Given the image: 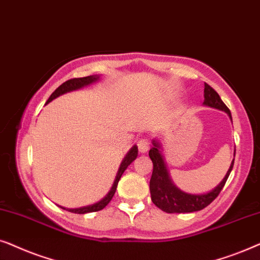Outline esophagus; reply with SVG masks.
<instances>
[{"mask_svg": "<svg viewBox=\"0 0 260 260\" xmlns=\"http://www.w3.org/2000/svg\"><path fill=\"white\" fill-rule=\"evenodd\" d=\"M138 148H139V152L140 153H146L148 151V148H150V141L147 139H140L138 141Z\"/></svg>", "mask_w": 260, "mask_h": 260, "instance_id": "esophagus-1", "label": "esophagus"}]
</instances>
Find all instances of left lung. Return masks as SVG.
Listing matches in <instances>:
<instances>
[{
	"instance_id": "8db88e82",
	"label": "left lung",
	"mask_w": 260,
	"mask_h": 260,
	"mask_svg": "<svg viewBox=\"0 0 260 260\" xmlns=\"http://www.w3.org/2000/svg\"><path fill=\"white\" fill-rule=\"evenodd\" d=\"M203 105L216 108L219 110H223L228 114V116L232 119L230 109L222 102L220 96L214 90L212 86L205 83V102ZM153 147L148 152L152 162H153V172L150 181V191L152 202L166 213H192L206 208L209 206L214 200L219 196V193L226 184L228 176H230L232 169L234 165V159L231 162L230 169H228L226 176L221 181V183L216 188H214L212 191L207 193H188L178 189L171 181L170 175H169L168 168L164 157L161 155L160 144L158 140H153ZM235 155V151H234Z\"/></svg>"
}]
</instances>
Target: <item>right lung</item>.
<instances>
[{"instance_id": "1", "label": "right lung", "mask_w": 260, "mask_h": 260, "mask_svg": "<svg viewBox=\"0 0 260 260\" xmlns=\"http://www.w3.org/2000/svg\"><path fill=\"white\" fill-rule=\"evenodd\" d=\"M100 79V76L98 75H92V76H88V77H81V78H72V79H69V81L64 82L63 84L58 86L57 89L54 90L53 92H52V95L50 96V99L47 100L46 105L48 102H51L52 100L57 99L58 96L63 95V94H67V92H70V91H74V90H78L83 88V86H86V85H90L92 84V83L98 82ZM138 155V147L134 145V146L131 148L129 151H128V153L126 154V157L123 158L122 162L120 164V168L119 170H117V174H116V177H115V181L113 183V186L112 189L109 190V192L107 193V195L103 197L101 201H99V202L94 203V205L91 206H86V207H81V208H75V209H69V208H64V207H60L61 209H65L68 210V212H71V213H75V214H86V213H92V212H99V210H101L105 208V207L108 205L110 202V200L113 199L114 193L116 191V188H117V183H119L121 176L124 172V170L128 168V165L131 164L133 160H136Z\"/></svg>"}]
</instances>
